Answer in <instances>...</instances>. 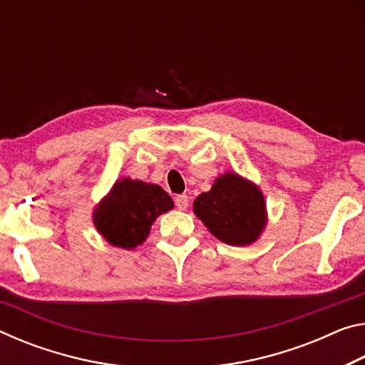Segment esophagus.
Here are the masks:
<instances>
[{
	"label": "esophagus",
	"mask_w": 365,
	"mask_h": 365,
	"mask_svg": "<svg viewBox=\"0 0 365 365\" xmlns=\"http://www.w3.org/2000/svg\"><path fill=\"white\" fill-rule=\"evenodd\" d=\"M175 206L180 211L187 210V207H188V196L187 195H177L175 196Z\"/></svg>",
	"instance_id": "1"
}]
</instances>
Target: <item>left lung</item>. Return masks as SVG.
<instances>
[{
	"label": "left lung",
	"mask_w": 365,
	"mask_h": 365,
	"mask_svg": "<svg viewBox=\"0 0 365 365\" xmlns=\"http://www.w3.org/2000/svg\"><path fill=\"white\" fill-rule=\"evenodd\" d=\"M193 211L214 237L235 247L255 242L266 224L262 192L237 173L219 177L195 200Z\"/></svg>",
	"instance_id": "left-lung-1"
}]
</instances>
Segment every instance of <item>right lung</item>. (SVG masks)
<instances>
[{"label": "right lung", "instance_id": "1", "mask_svg": "<svg viewBox=\"0 0 365 365\" xmlns=\"http://www.w3.org/2000/svg\"><path fill=\"white\" fill-rule=\"evenodd\" d=\"M172 207L159 185L123 178L96 210L94 222L108 244L130 250L146 240L155 217Z\"/></svg>", "mask_w": 365, "mask_h": 365}]
</instances>
